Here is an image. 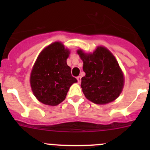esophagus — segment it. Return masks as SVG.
Instances as JSON below:
<instances>
[{"label":"esophagus","mask_w":150,"mask_h":150,"mask_svg":"<svg viewBox=\"0 0 150 150\" xmlns=\"http://www.w3.org/2000/svg\"><path fill=\"white\" fill-rule=\"evenodd\" d=\"M77 80H78V83H81V76L77 77Z\"/></svg>","instance_id":"esophagus-1"}]
</instances>
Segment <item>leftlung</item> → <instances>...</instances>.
I'll use <instances>...</instances> for the list:
<instances>
[{"instance_id": "1", "label": "left lung", "mask_w": 150, "mask_h": 150, "mask_svg": "<svg viewBox=\"0 0 150 150\" xmlns=\"http://www.w3.org/2000/svg\"><path fill=\"white\" fill-rule=\"evenodd\" d=\"M83 62L86 75L81 78V88L87 99L96 104H107L118 98L124 87L125 78L112 53L98 46L91 53L77 50Z\"/></svg>"}]
</instances>
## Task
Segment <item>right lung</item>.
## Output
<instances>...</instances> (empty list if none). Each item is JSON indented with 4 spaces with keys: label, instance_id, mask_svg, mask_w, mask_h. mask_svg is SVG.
<instances>
[{
    "label": "right lung",
    "instance_id": "1",
    "mask_svg": "<svg viewBox=\"0 0 150 150\" xmlns=\"http://www.w3.org/2000/svg\"><path fill=\"white\" fill-rule=\"evenodd\" d=\"M70 51L62 42L45 47L32 68L30 83L36 99L48 106H57L65 99L72 84L78 82L67 64Z\"/></svg>",
    "mask_w": 150,
    "mask_h": 150
}]
</instances>
